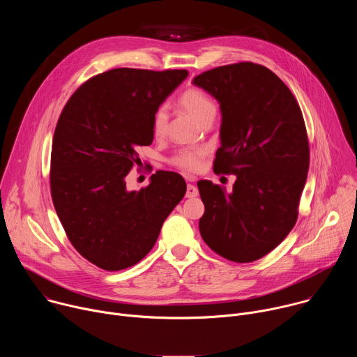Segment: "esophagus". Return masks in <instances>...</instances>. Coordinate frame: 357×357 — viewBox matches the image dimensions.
Here are the masks:
<instances>
[{
  "mask_svg": "<svg viewBox=\"0 0 357 357\" xmlns=\"http://www.w3.org/2000/svg\"><path fill=\"white\" fill-rule=\"evenodd\" d=\"M189 179V178H188ZM186 197H195V196H197V188L195 186V185H192V183H189L188 186H186V195H185Z\"/></svg>",
  "mask_w": 357,
  "mask_h": 357,
  "instance_id": "obj_1",
  "label": "esophagus"
}]
</instances>
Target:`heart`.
<instances>
[{
	"mask_svg": "<svg viewBox=\"0 0 357 357\" xmlns=\"http://www.w3.org/2000/svg\"><path fill=\"white\" fill-rule=\"evenodd\" d=\"M179 106L186 110L197 123H202L216 114L215 100L199 87H190L178 97ZM168 127V110L165 106L155 109L151 120L152 134L157 138H162ZM206 149L202 146L182 148L171 158V162L183 171H196L200 167L202 158L205 157Z\"/></svg>",
	"mask_w": 357,
	"mask_h": 357,
	"instance_id": "heart-1",
	"label": "heart"
}]
</instances>
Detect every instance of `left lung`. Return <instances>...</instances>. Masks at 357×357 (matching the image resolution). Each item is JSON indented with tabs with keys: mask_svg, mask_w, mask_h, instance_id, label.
Here are the masks:
<instances>
[{
	"mask_svg": "<svg viewBox=\"0 0 357 357\" xmlns=\"http://www.w3.org/2000/svg\"><path fill=\"white\" fill-rule=\"evenodd\" d=\"M193 84L220 105L222 145L213 171L236 175L230 193L211 181L197 182L205 205L200 236L230 261H256L288 236L298 219L310 168L302 112L287 84L252 62L206 70Z\"/></svg>",
	"mask_w": 357,
	"mask_h": 357,
	"instance_id": "8db88e82",
	"label": "left lung"
}]
</instances>
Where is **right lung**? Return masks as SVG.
Returning <instances> with one entry per match:
<instances>
[{"instance_id": "right-lung-1", "label": "right lung", "mask_w": 357, "mask_h": 357, "mask_svg": "<svg viewBox=\"0 0 357 357\" xmlns=\"http://www.w3.org/2000/svg\"><path fill=\"white\" fill-rule=\"evenodd\" d=\"M188 70L119 68L83 83L58 120L50 193L72 245L94 266L120 271L141 261L186 192L185 179L158 171L128 190L126 176L151 145L152 114Z\"/></svg>"}]
</instances>
